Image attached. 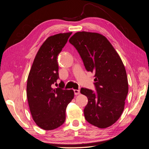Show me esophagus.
Wrapping results in <instances>:
<instances>
[{
    "instance_id": "obj_1",
    "label": "esophagus",
    "mask_w": 149,
    "mask_h": 149,
    "mask_svg": "<svg viewBox=\"0 0 149 149\" xmlns=\"http://www.w3.org/2000/svg\"><path fill=\"white\" fill-rule=\"evenodd\" d=\"M74 93L75 95H78V94H79V93H80V91H79V90L74 89Z\"/></svg>"
}]
</instances>
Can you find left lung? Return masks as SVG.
<instances>
[{
    "label": "left lung",
    "instance_id": "1",
    "mask_svg": "<svg viewBox=\"0 0 149 149\" xmlns=\"http://www.w3.org/2000/svg\"><path fill=\"white\" fill-rule=\"evenodd\" d=\"M69 42L78 50L86 69L95 77L96 93L83 88L80 91L88 100L84 118L99 128L109 127L123 114L128 93L123 62L109 40L100 33L78 31Z\"/></svg>",
    "mask_w": 149,
    "mask_h": 149
}]
</instances>
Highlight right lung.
<instances>
[{
  "mask_svg": "<svg viewBox=\"0 0 149 149\" xmlns=\"http://www.w3.org/2000/svg\"><path fill=\"white\" fill-rule=\"evenodd\" d=\"M72 32L48 37L39 48L29 72L26 84L29 109L33 120L44 130H53L65 123L66 109L74 97L73 89L52 85L59 78L57 57Z\"/></svg>",
  "mask_w": 149,
  "mask_h": 149,
  "instance_id": "1",
  "label": "right lung"
}]
</instances>
